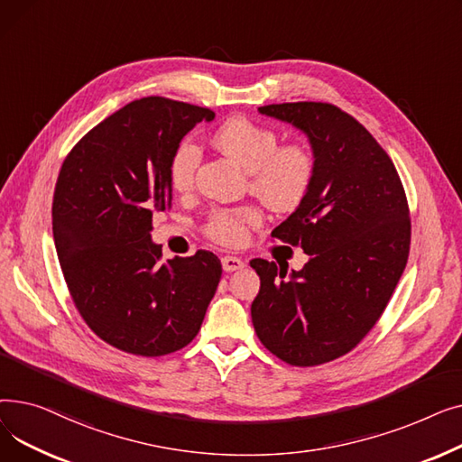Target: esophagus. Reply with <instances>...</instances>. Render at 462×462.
I'll return each instance as SVG.
<instances>
[{"mask_svg":"<svg viewBox=\"0 0 462 462\" xmlns=\"http://www.w3.org/2000/svg\"><path fill=\"white\" fill-rule=\"evenodd\" d=\"M221 262H223V270L228 272V273L237 272V270H244V265H245L244 260L237 258V256H230V254H228V256H223Z\"/></svg>","mask_w":462,"mask_h":462,"instance_id":"esophagus-1","label":"esophagus"}]
</instances>
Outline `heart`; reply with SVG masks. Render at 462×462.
<instances>
[{
    "mask_svg": "<svg viewBox=\"0 0 462 462\" xmlns=\"http://www.w3.org/2000/svg\"><path fill=\"white\" fill-rule=\"evenodd\" d=\"M211 142L218 152L228 155L247 170L249 189L273 211H294L309 197L314 172V157L301 142L279 143L277 133L256 121L234 116L225 119ZM202 153L197 142L183 138L168 159V183L176 192H189ZM262 223L260 208L249 204L241 208H218L208 223L206 234L221 245H241L247 241L249 228Z\"/></svg>",
    "mask_w": 462,
    "mask_h": 462,
    "instance_id": "obj_1",
    "label": "heart"
}]
</instances>
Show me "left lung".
<instances>
[{
  "instance_id": "obj_1",
  "label": "left lung",
  "mask_w": 462,
  "mask_h": 462,
  "mask_svg": "<svg viewBox=\"0 0 462 462\" xmlns=\"http://www.w3.org/2000/svg\"><path fill=\"white\" fill-rule=\"evenodd\" d=\"M258 110L309 136L317 172L305 202L272 232L309 254L303 270L286 275L288 263L251 260L260 277L253 326L288 365H322L354 350L393 296L410 253L406 192L390 155L338 106Z\"/></svg>"
}]
</instances>
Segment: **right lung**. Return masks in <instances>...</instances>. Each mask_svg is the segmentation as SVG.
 Listing matches in <instances>:
<instances>
[{
    "mask_svg": "<svg viewBox=\"0 0 462 462\" xmlns=\"http://www.w3.org/2000/svg\"><path fill=\"white\" fill-rule=\"evenodd\" d=\"M215 112L143 97L108 116L65 157L52 202V230L69 294L88 328L142 357L187 346L221 281L209 251L162 262L153 217L172 206L168 159Z\"/></svg>",
    "mask_w": 462,
    "mask_h": 462,
    "instance_id": "add662e5",
    "label": "right lung"
}]
</instances>
